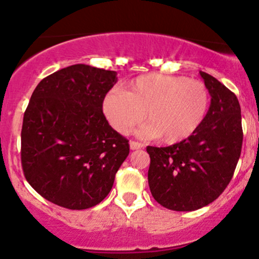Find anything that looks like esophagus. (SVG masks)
Returning <instances> with one entry per match:
<instances>
[{"label":"esophagus","mask_w":259,"mask_h":259,"mask_svg":"<svg viewBox=\"0 0 259 259\" xmlns=\"http://www.w3.org/2000/svg\"><path fill=\"white\" fill-rule=\"evenodd\" d=\"M129 145L132 150H138V149H142L143 146H144L142 143H138V142H130Z\"/></svg>","instance_id":"esophagus-1"}]
</instances>
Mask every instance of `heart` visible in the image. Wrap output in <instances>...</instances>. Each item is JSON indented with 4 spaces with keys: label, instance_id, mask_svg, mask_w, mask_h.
Masks as SVG:
<instances>
[{
    "label": "heart",
    "instance_id": "b5f03b06",
    "mask_svg": "<svg viewBox=\"0 0 259 259\" xmlns=\"http://www.w3.org/2000/svg\"><path fill=\"white\" fill-rule=\"evenodd\" d=\"M209 105L203 82L183 76L146 74L130 81L124 90L104 96L103 113L115 132L127 134L148 119L140 134L160 138L166 144L182 142L202 124Z\"/></svg>",
    "mask_w": 259,
    "mask_h": 259
}]
</instances>
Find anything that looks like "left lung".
<instances>
[{
	"instance_id": "obj_1",
	"label": "left lung",
	"mask_w": 259,
	"mask_h": 259,
	"mask_svg": "<svg viewBox=\"0 0 259 259\" xmlns=\"http://www.w3.org/2000/svg\"><path fill=\"white\" fill-rule=\"evenodd\" d=\"M199 74L210 95L202 124L177 144L146 148L151 195L160 205L177 211L197 210L214 202L231 182L242 150L238 99L215 77Z\"/></svg>"
}]
</instances>
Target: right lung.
Masks as SVG:
<instances>
[{
	"label": "right lung",
	"mask_w": 259,
	"mask_h": 259,
	"mask_svg": "<svg viewBox=\"0 0 259 259\" xmlns=\"http://www.w3.org/2000/svg\"><path fill=\"white\" fill-rule=\"evenodd\" d=\"M116 72L72 65L42 79L23 115L25 178L45 199L67 209L99 204L129 155V143L103 114Z\"/></svg>",
	"instance_id": "1"
}]
</instances>
